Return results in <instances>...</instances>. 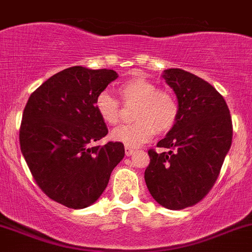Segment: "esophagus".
<instances>
[{"label": "esophagus", "instance_id": "1", "mask_svg": "<svg viewBox=\"0 0 252 252\" xmlns=\"http://www.w3.org/2000/svg\"><path fill=\"white\" fill-rule=\"evenodd\" d=\"M135 153V150L134 148L129 147V146H126V156H133Z\"/></svg>", "mask_w": 252, "mask_h": 252}]
</instances>
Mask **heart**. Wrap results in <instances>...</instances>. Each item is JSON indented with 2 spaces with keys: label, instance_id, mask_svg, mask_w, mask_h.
Segmentation results:
<instances>
[{
  "label": "heart",
  "instance_id": "obj_1",
  "mask_svg": "<svg viewBox=\"0 0 252 252\" xmlns=\"http://www.w3.org/2000/svg\"><path fill=\"white\" fill-rule=\"evenodd\" d=\"M118 93L126 105L135 104L134 123L119 126L111 134L112 140L126 146L137 147L156 134L166 133L175 126L179 105L170 92L157 89L153 82L144 77L129 78L122 82ZM99 117L108 126H117L121 121V105L110 93L101 92L95 99Z\"/></svg>",
  "mask_w": 252,
  "mask_h": 252
}]
</instances>
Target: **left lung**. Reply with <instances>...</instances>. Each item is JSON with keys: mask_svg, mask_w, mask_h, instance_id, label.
<instances>
[{"mask_svg": "<svg viewBox=\"0 0 252 252\" xmlns=\"http://www.w3.org/2000/svg\"><path fill=\"white\" fill-rule=\"evenodd\" d=\"M161 77L176 95L179 116L158 147L148 151L145 181L151 195L170 210L192 206L216 182L232 145L228 106L211 84L181 68L164 70Z\"/></svg>", "mask_w": 252, "mask_h": 252, "instance_id": "8db88e82", "label": "left lung"}]
</instances>
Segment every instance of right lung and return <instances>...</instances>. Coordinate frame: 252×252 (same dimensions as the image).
Wrapping results in <instances>:
<instances>
[{"label": "right lung", "instance_id": "right-lung-1", "mask_svg": "<svg viewBox=\"0 0 252 252\" xmlns=\"http://www.w3.org/2000/svg\"><path fill=\"white\" fill-rule=\"evenodd\" d=\"M118 78L113 70L72 66L30 95L20 126V150L50 199L71 209L96 202L124 157L122 142L92 146L108 133L95 99Z\"/></svg>", "mask_w": 252, "mask_h": 252}]
</instances>
